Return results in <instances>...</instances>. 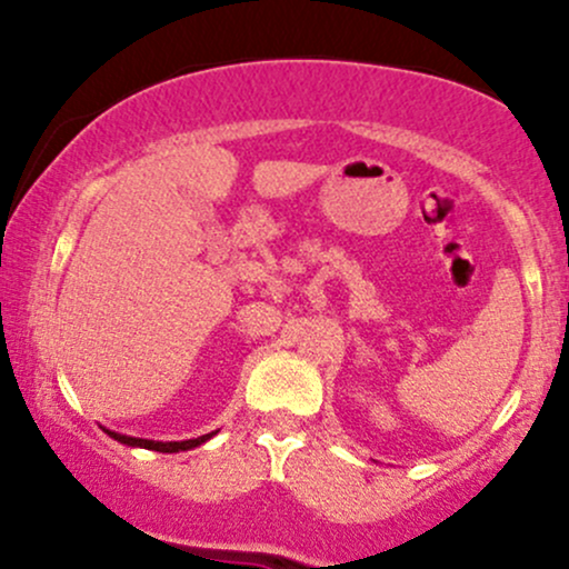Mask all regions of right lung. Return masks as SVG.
<instances>
[{"label": "right lung", "mask_w": 569, "mask_h": 569, "mask_svg": "<svg viewBox=\"0 0 569 569\" xmlns=\"http://www.w3.org/2000/svg\"><path fill=\"white\" fill-rule=\"evenodd\" d=\"M103 433L112 436L114 441L126 443V447H139V449H152V452H187V449H194L200 447V443H206L208 439H213V436L219 433V430H213V433H206V436H198V439H187V441H152V439H136V436H126V433H117V430H109L103 428Z\"/></svg>", "instance_id": "right-lung-1"}]
</instances>
